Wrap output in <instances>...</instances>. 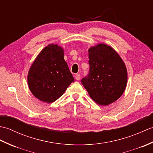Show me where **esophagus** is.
<instances>
[{
  "label": "esophagus",
  "mask_w": 153,
  "mask_h": 153,
  "mask_svg": "<svg viewBox=\"0 0 153 153\" xmlns=\"http://www.w3.org/2000/svg\"><path fill=\"white\" fill-rule=\"evenodd\" d=\"M75 78H76V80H79L81 79V75L77 74L76 75V76H75Z\"/></svg>",
  "instance_id": "esophagus-1"
}]
</instances>
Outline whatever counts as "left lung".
<instances>
[{"instance_id":"1","label":"left lung","mask_w":153,"mask_h":153,"mask_svg":"<svg viewBox=\"0 0 153 153\" xmlns=\"http://www.w3.org/2000/svg\"><path fill=\"white\" fill-rule=\"evenodd\" d=\"M89 71L82 83L94 101L108 105L118 100L124 92L128 74L119 54L105 44L89 49Z\"/></svg>"}]
</instances>
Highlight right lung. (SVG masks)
Masks as SVG:
<instances>
[{
    "instance_id": "1",
    "label": "right lung",
    "mask_w": 153,
    "mask_h": 153,
    "mask_svg": "<svg viewBox=\"0 0 153 153\" xmlns=\"http://www.w3.org/2000/svg\"><path fill=\"white\" fill-rule=\"evenodd\" d=\"M74 82L63 48L51 44L38 55L29 71L27 82L31 92L43 102H53L66 91Z\"/></svg>"
}]
</instances>
